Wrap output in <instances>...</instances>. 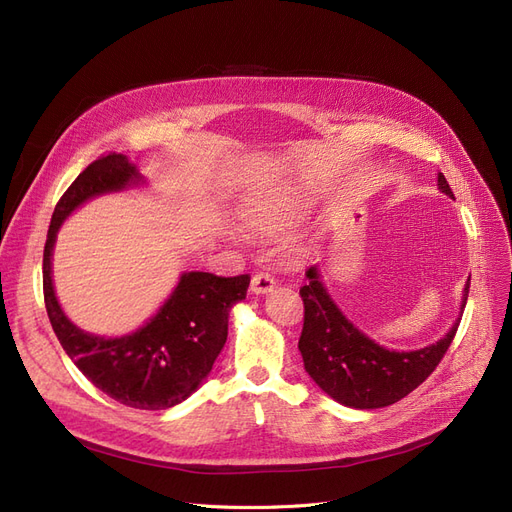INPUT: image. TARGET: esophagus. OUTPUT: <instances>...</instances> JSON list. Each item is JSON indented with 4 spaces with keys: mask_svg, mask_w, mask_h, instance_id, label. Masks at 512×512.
I'll list each match as a JSON object with an SVG mask.
<instances>
[{
    "mask_svg": "<svg viewBox=\"0 0 512 512\" xmlns=\"http://www.w3.org/2000/svg\"><path fill=\"white\" fill-rule=\"evenodd\" d=\"M274 287H276V280H274L272 274H268V272H257V274H253V278H251V291H253L255 295H266V293H270Z\"/></svg>",
    "mask_w": 512,
    "mask_h": 512,
    "instance_id": "obj_1",
    "label": "esophagus"
}]
</instances>
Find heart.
Here are the masks:
<instances>
[{
	"label": "heart",
	"mask_w": 512,
	"mask_h": 512,
	"mask_svg": "<svg viewBox=\"0 0 512 512\" xmlns=\"http://www.w3.org/2000/svg\"><path fill=\"white\" fill-rule=\"evenodd\" d=\"M259 223H261L263 230H270V232L280 230V227L285 225V221H282V217H278V215H268V217H263Z\"/></svg>",
	"instance_id": "heart-1"
}]
</instances>
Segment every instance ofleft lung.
I'll return each mask as SVG.
<instances>
[{
	"label": "left lung",
	"mask_w": 512,
	"mask_h": 512,
	"mask_svg": "<svg viewBox=\"0 0 512 512\" xmlns=\"http://www.w3.org/2000/svg\"><path fill=\"white\" fill-rule=\"evenodd\" d=\"M439 189L453 198L451 187L439 173ZM308 282L299 289L304 299V329L299 337V352L312 380L331 399L354 409H380L405 399L426 377L437 369L453 337L460 318L449 333L420 350L396 352L375 344L363 331H358L335 306V301L320 282L318 268L306 272ZM470 289V278L464 287V312Z\"/></svg>",
	"instance_id": "obj_1"
}]
</instances>
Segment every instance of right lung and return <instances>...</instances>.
Masks as SVG:
<instances>
[{
    "label": "right lung",
    "instance_id": "1",
    "mask_svg": "<svg viewBox=\"0 0 512 512\" xmlns=\"http://www.w3.org/2000/svg\"><path fill=\"white\" fill-rule=\"evenodd\" d=\"M126 156L111 151L78 175L56 204L44 246V301L50 325L67 356L113 401L132 409L175 407L211 373L227 339V316L246 297L251 276L187 272L154 318L124 337H99L75 327L52 287V249L61 223L86 200L139 185Z\"/></svg>",
    "mask_w": 512,
    "mask_h": 512
}]
</instances>
